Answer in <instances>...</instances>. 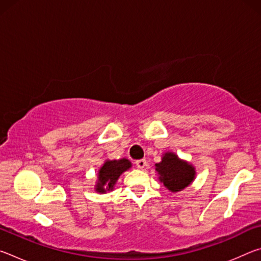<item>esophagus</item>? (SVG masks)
<instances>
[{
    "instance_id": "34e87169",
    "label": "esophagus",
    "mask_w": 261,
    "mask_h": 261,
    "mask_svg": "<svg viewBox=\"0 0 261 261\" xmlns=\"http://www.w3.org/2000/svg\"><path fill=\"white\" fill-rule=\"evenodd\" d=\"M146 165H147V162H146V160H145V159H140V160L136 161V166L140 168V169H143V168L146 167Z\"/></svg>"
}]
</instances>
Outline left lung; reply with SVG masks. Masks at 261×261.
Listing matches in <instances>:
<instances>
[{
	"instance_id": "left-lung-1",
	"label": "left lung",
	"mask_w": 261,
	"mask_h": 261,
	"mask_svg": "<svg viewBox=\"0 0 261 261\" xmlns=\"http://www.w3.org/2000/svg\"><path fill=\"white\" fill-rule=\"evenodd\" d=\"M160 180L170 191L177 192L187 188L194 177V169L189 163L179 160L174 153H166L160 163H156Z\"/></svg>"
}]
</instances>
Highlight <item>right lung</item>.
Returning <instances> with one entry per match:
<instances>
[{"mask_svg":"<svg viewBox=\"0 0 261 261\" xmlns=\"http://www.w3.org/2000/svg\"><path fill=\"white\" fill-rule=\"evenodd\" d=\"M130 167L131 162L126 159L106 162L99 171V182L96 185V191L106 192L107 190H112L121 174L129 169Z\"/></svg>","mask_w":261,"mask_h":261,"instance_id":"obj_1","label":"right lung"}]
</instances>
